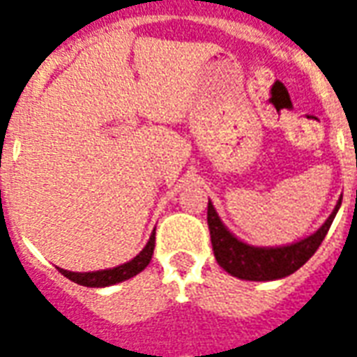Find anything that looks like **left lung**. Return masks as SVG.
<instances>
[{
	"label": "left lung",
	"mask_w": 357,
	"mask_h": 357,
	"mask_svg": "<svg viewBox=\"0 0 357 357\" xmlns=\"http://www.w3.org/2000/svg\"><path fill=\"white\" fill-rule=\"evenodd\" d=\"M342 199L331 212L327 222L306 239L292 243L287 247H250L233 235L218 216L208 201V229L216 262L233 277L247 281H273L294 273L315 255V250L325 239L333 220L337 216Z\"/></svg>",
	"instance_id": "left-lung-1"
}]
</instances>
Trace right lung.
<instances>
[{
  "instance_id": "right-lung-1",
  "label": "right lung",
  "mask_w": 357,
  "mask_h": 357,
  "mask_svg": "<svg viewBox=\"0 0 357 357\" xmlns=\"http://www.w3.org/2000/svg\"><path fill=\"white\" fill-rule=\"evenodd\" d=\"M153 250H155V233L151 235V239L145 245V248L141 250L139 255L135 256L130 262L122 264V266H116V268L110 269H101V271H86V273H76V271H66V269H61L59 271L65 277H68L70 281L78 284H84V287H110V284L122 283L130 277L137 275L139 271L147 268L151 258H153Z\"/></svg>"
}]
</instances>
